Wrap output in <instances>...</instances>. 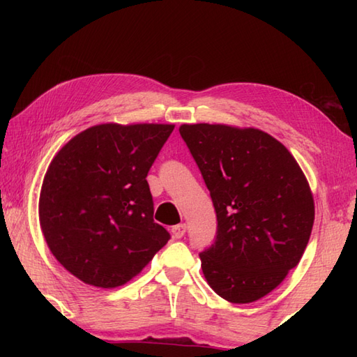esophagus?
<instances>
[{
    "label": "esophagus",
    "instance_id": "esophagus-1",
    "mask_svg": "<svg viewBox=\"0 0 357 357\" xmlns=\"http://www.w3.org/2000/svg\"><path fill=\"white\" fill-rule=\"evenodd\" d=\"M185 231H187V225L185 224H178V225H174L173 229H172V234H173V238H176V239H181L185 234Z\"/></svg>",
    "mask_w": 357,
    "mask_h": 357
}]
</instances>
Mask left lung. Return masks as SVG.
Masks as SVG:
<instances>
[{"mask_svg":"<svg viewBox=\"0 0 357 357\" xmlns=\"http://www.w3.org/2000/svg\"><path fill=\"white\" fill-rule=\"evenodd\" d=\"M216 210L218 231L199 255L208 285L225 301L250 304L287 278L305 252L314 201L284 144L259 128L183 124Z\"/></svg>","mask_w":357,"mask_h":357,"instance_id":"8db88e82","label":"left lung"}]
</instances>
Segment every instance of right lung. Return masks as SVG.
I'll use <instances>...</instances> for the list:
<instances>
[{"instance_id": "right-lung-1", "label": "right lung", "mask_w": 357, "mask_h": 357, "mask_svg": "<svg viewBox=\"0 0 357 357\" xmlns=\"http://www.w3.org/2000/svg\"><path fill=\"white\" fill-rule=\"evenodd\" d=\"M173 124H98L52 159L40 224L52 255L84 284H127L170 239L153 221L147 173Z\"/></svg>"}]
</instances>
